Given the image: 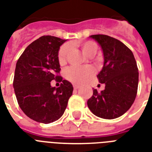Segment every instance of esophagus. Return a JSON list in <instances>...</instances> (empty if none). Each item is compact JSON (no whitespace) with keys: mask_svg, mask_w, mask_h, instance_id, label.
<instances>
[{"mask_svg":"<svg viewBox=\"0 0 152 152\" xmlns=\"http://www.w3.org/2000/svg\"><path fill=\"white\" fill-rule=\"evenodd\" d=\"M73 88L74 89H78V88H80V86L78 84H73Z\"/></svg>","mask_w":152,"mask_h":152,"instance_id":"34e87169","label":"esophagus"}]
</instances>
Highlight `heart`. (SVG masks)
<instances>
[{"mask_svg":"<svg viewBox=\"0 0 152 152\" xmlns=\"http://www.w3.org/2000/svg\"><path fill=\"white\" fill-rule=\"evenodd\" d=\"M72 46L77 45L80 46L81 50L83 53L87 56L91 57L96 54L99 50V46L97 43L94 41H85V42H78L76 43H72ZM70 51V45L69 44H64L61 46L58 51V61L61 64H65L67 61V57ZM94 70L91 67H76L72 66L65 71V76L66 78L73 83H83L93 76Z\"/></svg>","mask_w":152,"mask_h":152,"instance_id":"obj_1","label":"heart"}]
</instances>
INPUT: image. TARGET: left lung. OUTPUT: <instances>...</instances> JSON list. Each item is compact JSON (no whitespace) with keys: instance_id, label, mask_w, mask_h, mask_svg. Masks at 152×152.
Here are the masks:
<instances>
[{"instance_id":"left-lung-1","label":"left lung","mask_w":152,"mask_h":152,"mask_svg":"<svg viewBox=\"0 0 152 152\" xmlns=\"http://www.w3.org/2000/svg\"><path fill=\"white\" fill-rule=\"evenodd\" d=\"M101 46L104 65L97 78L105 89L88 100V106L95 116L114 119L123 115L134 102L137 94L139 72L133 53L125 44L105 34L91 35Z\"/></svg>"}]
</instances>
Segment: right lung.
<instances>
[{"mask_svg":"<svg viewBox=\"0 0 152 152\" xmlns=\"http://www.w3.org/2000/svg\"><path fill=\"white\" fill-rule=\"evenodd\" d=\"M65 40L44 35L25 49L15 66L13 88L23 112L38 122L49 124L64 113L73 91L72 83L59 76L57 58L60 46ZM61 82L59 88L51 81Z\"/></svg>","mask_w":152,"mask_h":152,"instance_id":"1","label":"right lung"}]
</instances>
